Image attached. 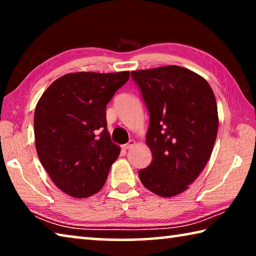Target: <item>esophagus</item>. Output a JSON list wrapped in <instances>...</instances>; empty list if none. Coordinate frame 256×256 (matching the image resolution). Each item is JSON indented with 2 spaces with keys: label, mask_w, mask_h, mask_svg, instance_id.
I'll return each instance as SVG.
<instances>
[{
  "label": "esophagus",
  "mask_w": 256,
  "mask_h": 256,
  "mask_svg": "<svg viewBox=\"0 0 256 256\" xmlns=\"http://www.w3.org/2000/svg\"><path fill=\"white\" fill-rule=\"evenodd\" d=\"M134 144H136V141H134V140H130L126 144L123 146V149H125V150L131 149V148H133Z\"/></svg>",
  "instance_id": "obj_1"
}]
</instances>
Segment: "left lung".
I'll return each instance as SVG.
<instances>
[{
  "label": "left lung",
  "instance_id": "obj_1",
  "mask_svg": "<svg viewBox=\"0 0 256 256\" xmlns=\"http://www.w3.org/2000/svg\"><path fill=\"white\" fill-rule=\"evenodd\" d=\"M150 115L146 146L152 162L138 170L144 188L162 198L188 188L206 167L218 133V108L208 81L170 66L131 72Z\"/></svg>",
  "mask_w": 256,
  "mask_h": 256
}]
</instances>
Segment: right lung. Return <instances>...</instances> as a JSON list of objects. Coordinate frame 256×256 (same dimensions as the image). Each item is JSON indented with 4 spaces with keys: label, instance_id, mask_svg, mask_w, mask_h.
Listing matches in <instances>:
<instances>
[{
    "label": "right lung",
    "instance_id": "right-lung-1",
    "mask_svg": "<svg viewBox=\"0 0 256 256\" xmlns=\"http://www.w3.org/2000/svg\"><path fill=\"white\" fill-rule=\"evenodd\" d=\"M128 78V71L68 73L38 100L34 118L38 158L68 196H92L105 184L120 152L108 133L106 106Z\"/></svg>",
    "mask_w": 256,
    "mask_h": 256
}]
</instances>
